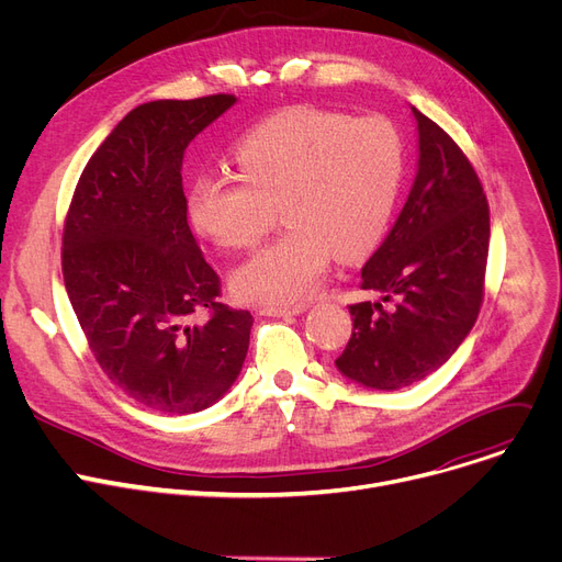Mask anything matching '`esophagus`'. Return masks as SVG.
Masks as SVG:
<instances>
[{"label":"esophagus","instance_id":"esophagus-1","mask_svg":"<svg viewBox=\"0 0 562 562\" xmlns=\"http://www.w3.org/2000/svg\"><path fill=\"white\" fill-rule=\"evenodd\" d=\"M308 306L306 304H300V306H279V304H266L260 306L258 313L260 315H274V317H285V315H300L304 313Z\"/></svg>","mask_w":562,"mask_h":562}]
</instances>
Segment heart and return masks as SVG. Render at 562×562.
Instances as JSON below:
<instances>
[{
	"mask_svg": "<svg viewBox=\"0 0 562 562\" xmlns=\"http://www.w3.org/2000/svg\"><path fill=\"white\" fill-rule=\"evenodd\" d=\"M402 140L385 117L347 120L296 106L254 126L236 145L238 177L200 175L190 186L196 228L224 249H249L274 222L283 234L236 270L249 302L302 304L334 251L353 258L383 231L402 179Z\"/></svg>",
	"mask_w": 562,
	"mask_h": 562,
	"instance_id": "b5f03b06",
	"label": "heart"
}]
</instances>
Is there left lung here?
<instances>
[{
	"label": "left lung",
	"instance_id": "1",
	"mask_svg": "<svg viewBox=\"0 0 562 562\" xmlns=\"http://www.w3.org/2000/svg\"><path fill=\"white\" fill-rule=\"evenodd\" d=\"M417 177L383 245L360 270L379 302L351 304L353 331L338 370L374 390L422 381L472 331L485 292L490 209L470 158L413 109Z\"/></svg>",
	"mask_w": 562,
	"mask_h": 562
}]
</instances>
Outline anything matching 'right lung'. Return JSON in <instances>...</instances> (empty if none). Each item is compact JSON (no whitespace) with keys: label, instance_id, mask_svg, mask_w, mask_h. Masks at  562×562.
Returning <instances> with one entry per match:
<instances>
[{"label":"right lung","instance_id":"right-lung-1","mask_svg":"<svg viewBox=\"0 0 562 562\" xmlns=\"http://www.w3.org/2000/svg\"><path fill=\"white\" fill-rule=\"evenodd\" d=\"M234 104L209 94L131 111L90 156L65 217L63 281L88 347L151 411L213 406L249 349L254 317L220 302L181 183L186 147Z\"/></svg>","mask_w":562,"mask_h":562}]
</instances>
